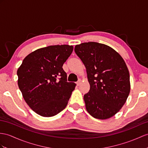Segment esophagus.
<instances>
[{
	"instance_id": "1",
	"label": "esophagus",
	"mask_w": 148,
	"mask_h": 148,
	"mask_svg": "<svg viewBox=\"0 0 148 148\" xmlns=\"http://www.w3.org/2000/svg\"><path fill=\"white\" fill-rule=\"evenodd\" d=\"M80 84H81V80H78V81L77 82V86H79L80 85Z\"/></svg>"
}]
</instances>
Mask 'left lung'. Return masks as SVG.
Wrapping results in <instances>:
<instances>
[{"instance_id":"8db88e82","label":"left lung","mask_w":148,"mask_h":148,"mask_svg":"<svg viewBox=\"0 0 148 148\" xmlns=\"http://www.w3.org/2000/svg\"><path fill=\"white\" fill-rule=\"evenodd\" d=\"M75 51L84 64L90 86L84 97L86 110L98 119L113 117L130 93L129 72L124 59L111 47L96 42L76 45Z\"/></svg>"}]
</instances>
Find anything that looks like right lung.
<instances>
[{
  "mask_svg": "<svg viewBox=\"0 0 148 148\" xmlns=\"http://www.w3.org/2000/svg\"><path fill=\"white\" fill-rule=\"evenodd\" d=\"M73 46L62 45L39 48L23 60L17 71V84L25 101L39 116L58 114L66 107L77 85L67 82L63 65Z\"/></svg>",
  "mask_w": 148,
  "mask_h": 148,
  "instance_id": "1",
  "label": "right lung"
}]
</instances>
